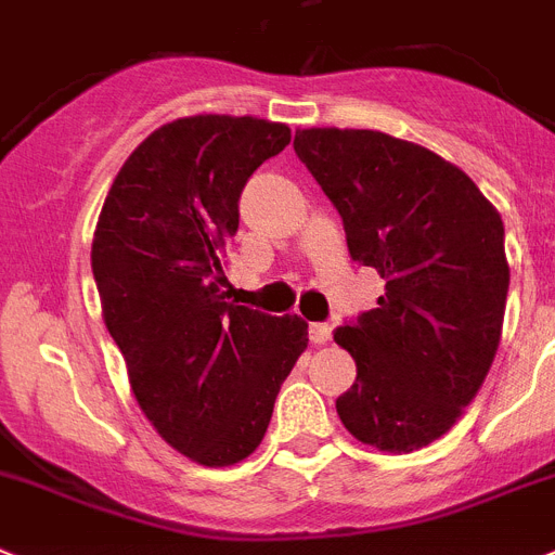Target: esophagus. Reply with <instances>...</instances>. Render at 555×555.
<instances>
[{
  "mask_svg": "<svg viewBox=\"0 0 555 555\" xmlns=\"http://www.w3.org/2000/svg\"><path fill=\"white\" fill-rule=\"evenodd\" d=\"M309 339L314 345H325L331 339V325L325 323H311L309 325Z\"/></svg>",
  "mask_w": 555,
  "mask_h": 555,
  "instance_id": "34e87169",
  "label": "esophagus"
}]
</instances>
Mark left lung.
Segmentation results:
<instances>
[{
  "label": "left lung",
  "mask_w": 555,
  "mask_h": 555,
  "mask_svg": "<svg viewBox=\"0 0 555 555\" xmlns=\"http://www.w3.org/2000/svg\"><path fill=\"white\" fill-rule=\"evenodd\" d=\"M295 151L343 216L350 258L385 278L376 309L334 331L357 362L339 421L382 452L426 447L494 362L511 281L503 219L457 165L415 142L302 129Z\"/></svg>",
  "instance_id": "1"
}]
</instances>
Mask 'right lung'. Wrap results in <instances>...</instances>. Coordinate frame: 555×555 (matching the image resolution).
Instances as JSON below:
<instances>
[{"mask_svg":"<svg viewBox=\"0 0 555 555\" xmlns=\"http://www.w3.org/2000/svg\"><path fill=\"white\" fill-rule=\"evenodd\" d=\"M292 140L283 122L196 115L131 151L94 227L92 274L131 392L170 447L232 466L267 435L306 345L300 317L235 306L224 274L246 179Z\"/></svg>","mask_w":555,"mask_h":555,"instance_id":"right-lung-1","label":"right lung"}]
</instances>
